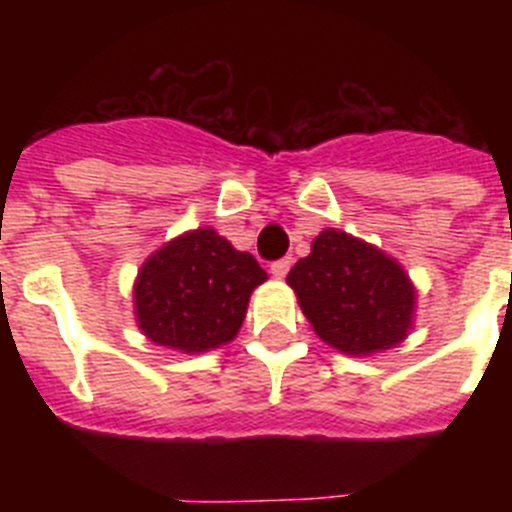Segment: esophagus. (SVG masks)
I'll return each instance as SVG.
<instances>
[{
	"mask_svg": "<svg viewBox=\"0 0 512 512\" xmlns=\"http://www.w3.org/2000/svg\"><path fill=\"white\" fill-rule=\"evenodd\" d=\"M289 266H292V259H289V256H287V259L274 261V264H271V274H274L277 279H284V277H287Z\"/></svg>",
	"mask_w": 512,
	"mask_h": 512,
	"instance_id": "obj_1",
	"label": "esophagus"
}]
</instances>
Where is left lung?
Returning <instances> with one entry per match:
<instances>
[{"mask_svg":"<svg viewBox=\"0 0 512 512\" xmlns=\"http://www.w3.org/2000/svg\"><path fill=\"white\" fill-rule=\"evenodd\" d=\"M287 284L315 333L343 354L395 346L413 325L415 289L402 266L341 230H323Z\"/></svg>","mask_w":512,"mask_h":512,"instance_id":"obj_1","label":"left lung"}]
</instances>
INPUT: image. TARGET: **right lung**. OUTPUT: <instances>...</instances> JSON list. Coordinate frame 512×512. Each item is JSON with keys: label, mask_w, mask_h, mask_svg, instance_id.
Listing matches in <instances>:
<instances>
[{"label": "right lung", "mask_w": 512, "mask_h": 512, "mask_svg": "<svg viewBox=\"0 0 512 512\" xmlns=\"http://www.w3.org/2000/svg\"><path fill=\"white\" fill-rule=\"evenodd\" d=\"M266 279L251 253L235 251L212 228L166 243L135 282L140 330L158 346L200 354L233 341L248 297Z\"/></svg>", "instance_id": "right-lung-1"}]
</instances>
